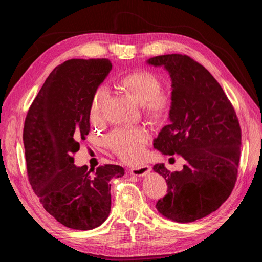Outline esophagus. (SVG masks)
<instances>
[{
  "instance_id": "1",
  "label": "esophagus",
  "mask_w": 262,
  "mask_h": 262,
  "mask_svg": "<svg viewBox=\"0 0 262 262\" xmlns=\"http://www.w3.org/2000/svg\"><path fill=\"white\" fill-rule=\"evenodd\" d=\"M150 170V167L148 165H142V166H139V167L137 168H132L129 173L132 176H138V177H141V176H145L147 175V173L149 172Z\"/></svg>"
}]
</instances>
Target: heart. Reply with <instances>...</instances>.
Wrapping results in <instances>:
<instances>
[{
    "instance_id": "obj_1",
    "label": "heart",
    "mask_w": 262,
    "mask_h": 262,
    "mask_svg": "<svg viewBox=\"0 0 262 262\" xmlns=\"http://www.w3.org/2000/svg\"><path fill=\"white\" fill-rule=\"evenodd\" d=\"M119 86L131 97L142 104V112L150 122L160 123L168 116L171 108L170 94L162 91V82L154 73L146 70L133 71L118 80ZM105 89L99 87L91 108L93 121L100 119V101ZM148 134L142 128L118 129L109 138L110 147L124 162H134L143 154Z\"/></svg>"
}]
</instances>
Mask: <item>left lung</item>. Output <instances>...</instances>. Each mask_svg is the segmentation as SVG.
<instances>
[{"label": "left lung", "instance_id": "obj_1", "mask_svg": "<svg viewBox=\"0 0 262 262\" xmlns=\"http://www.w3.org/2000/svg\"><path fill=\"white\" fill-rule=\"evenodd\" d=\"M147 63L163 66L172 83L170 123L158 133L154 147L187 162L180 171L154 165L167 184L156 209L171 221L194 222L216 211L235 187L242 145L238 118L215 78L188 55H157Z\"/></svg>", "mask_w": 262, "mask_h": 262}]
</instances>
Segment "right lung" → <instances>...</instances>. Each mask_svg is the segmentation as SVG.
I'll return each mask as SVG.
<instances>
[{
  "label": "right lung",
  "mask_w": 262,
  "mask_h": 262,
  "mask_svg": "<svg viewBox=\"0 0 262 262\" xmlns=\"http://www.w3.org/2000/svg\"><path fill=\"white\" fill-rule=\"evenodd\" d=\"M108 59H71L55 68L29 107L23 132L29 184L45 210L62 225L87 231L110 213L109 181L124 175L119 165L96 169L74 165L90 132L98 86L112 70Z\"/></svg>",
  "instance_id": "right-lung-1"
}]
</instances>
